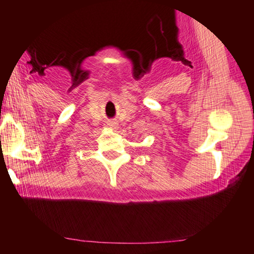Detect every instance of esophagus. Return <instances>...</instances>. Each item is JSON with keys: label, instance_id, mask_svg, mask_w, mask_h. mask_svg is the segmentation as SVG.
<instances>
[{"label": "esophagus", "instance_id": "1", "mask_svg": "<svg viewBox=\"0 0 254 254\" xmlns=\"http://www.w3.org/2000/svg\"><path fill=\"white\" fill-rule=\"evenodd\" d=\"M107 125H108L111 129H118V127H119L118 122H116V120H109V122L107 123Z\"/></svg>", "mask_w": 254, "mask_h": 254}]
</instances>
